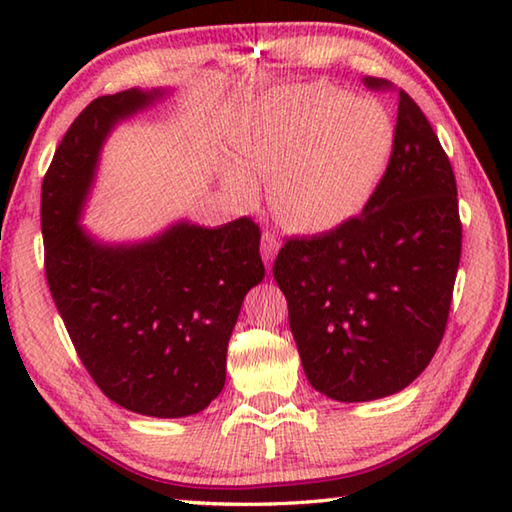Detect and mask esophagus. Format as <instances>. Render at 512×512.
Wrapping results in <instances>:
<instances>
[{"label":"esophagus","mask_w":512,"mask_h":512,"mask_svg":"<svg viewBox=\"0 0 512 512\" xmlns=\"http://www.w3.org/2000/svg\"><path fill=\"white\" fill-rule=\"evenodd\" d=\"M277 250H280V241H277L275 235H271V232H264V235H262V259H264L268 271H271Z\"/></svg>","instance_id":"obj_1"}]
</instances>
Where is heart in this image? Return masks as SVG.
Here are the masks:
<instances>
[{
	"instance_id": "heart-1",
	"label": "heart",
	"mask_w": 512,
	"mask_h": 512,
	"mask_svg": "<svg viewBox=\"0 0 512 512\" xmlns=\"http://www.w3.org/2000/svg\"><path fill=\"white\" fill-rule=\"evenodd\" d=\"M395 149V124L377 99L309 83L257 103L237 135V164L225 171L239 198L271 178L275 214L298 232H334L375 198Z\"/></svg>"
}]
</instances>
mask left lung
Here are the masks:
<instances>
[{
	"label": "left lung",
	"instance_id": "1",
	"mask_svg": "<svg viewBox=\"0 0 512 512\" xmlns=\"http://www.w3.org/2000/svg\"><path fill=\"white\" fill-rule=\"evenodd\" d=\"M458 262L452 164L400 90L393 158L370 205L339 230L289 239L273 264L309 384L336 402L409 386L443 341Z\"/></svg>",
	"mask_w": 512,
	"mask_h": 512
}]
</instances>
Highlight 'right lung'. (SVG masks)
I'll return each instance as SVG.
<instances>
[{
    "label": "right lung",
    "instance_id": "obj_1",
    "mask_svg": "<svg viewBox=\"0 0 512 512\" xmlns=\"http://www.w3.org/2000/svg\"><path fill=\"white\" fill-rule=\"evenodd\" d=\"M169 90L94 99L42 183L45 271L58 314L103 395L151 418H185L216 400L246 293L264 280L250 219L216 228L180 219L140 241H101L81 225L101 149L119 121Z\"/></svg>",
    "mask_w": 512,
    "mask_h": 512
}]
</instances>
